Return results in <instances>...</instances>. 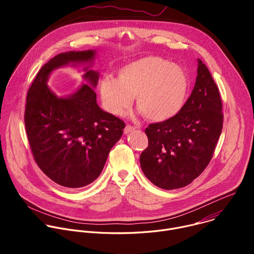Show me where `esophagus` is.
<instances>
[{
  "mask_svg": "<svg viewBox=\"0 0 254 254\" xmlns=\"http://www.w3.org/2000/svg\"><path fill=\"white\" fill-rule=\"evenodd\" d=\"M134 129H135V127H131V126L127 125V126L125 127V129H124V132H125L126 134H127V133H129L130 131H132V130H134Z\"/></svg>",
  "mask_w": 254,
  "mask_h": 254,
  "instance_id": "34e87169",
  "label": "esophagus"
}]
</instances>
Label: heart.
<instances>
[{
	"label": "heart",
	"instance_id": "obj_1",
	"mask_svg": "<svg viewBox=\"0 0 254 254\" xmlns=\"http://www.w3.org/2000/svg\"><path fill=\"white\" fill-rule=\"evenodd\" d=\"M189 78L183 67L158 56H147L123 66L118 79L104 77L100 96L105 110L124 116L135 96L143 117L164 122L178 115L186 103Z\"/></svg>",
	"mask_w": 254,
	"mask_h": 254
}]
</instances>
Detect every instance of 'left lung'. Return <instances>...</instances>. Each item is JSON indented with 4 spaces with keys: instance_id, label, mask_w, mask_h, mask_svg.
<instances>
[{
    "instance_id": "1",
    "label": "left lung",
    "mask_w": 254,
    "mask_h": 254,
    "mask_svg": "<svg viewBox=\"0 0 254 254\" xmlns=\"http://www.w3.org/2000/svg\"><path fill=\"white\" fill-rule=\"evenodd\" d=\"M222 127L218 87L206 65L198 59L195 86L181 112L144 130L149 147L139 157L144 176L165 190L189 185L211 161Z\"/></svg>"
}]
</instances>
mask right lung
Listing matches in <instances>:
<instances>
[{"label": "right lung", "mask_w": 254, "mask_h": 254, "mask_svg": "<svg viewBox=\"0 0 254 254\" xmlns=\"http://www.w3.org/2000/svg\"><path fill=\"white\" fill-rule=\"evenodd\" d=\"M95 55V50L56 55L42 66L27 93L25 127L34 159L48 178L67 188H82L98 178L126 127L96 102L93 88L99 73L89 69ZM69 64L87 65L88 84L59 98L47 81L53 69Z\"/></svg>", "instance_id": "add662e5"}]
</instances>
